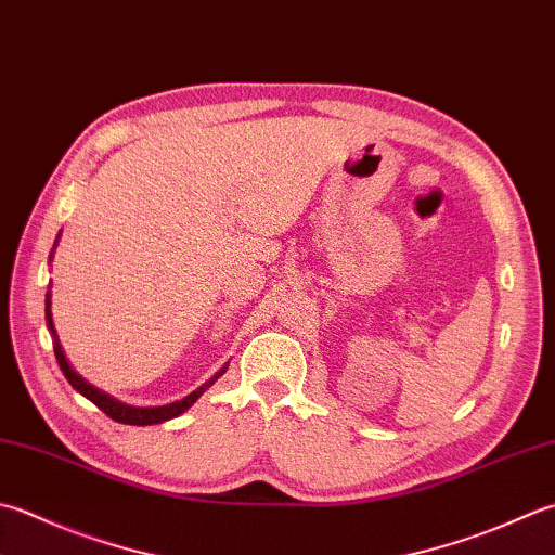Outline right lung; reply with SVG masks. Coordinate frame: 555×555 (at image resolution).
<instances>
[{
	"instance_id": "add662e5",
	"label": "right lung",
	"mask_w": 555,
	"mask_h": 555,
	"mask_svg": "<svg viewBox=\"0 0 555 555\" xmlns=\"http://www.w3.org/2000/svg\"><path fill=\"white\" fill-rule=\"evenodd\" d=\"M60 237V235H57ZM57 245V243H54ZM46 320H48V327L52 330V334H54V327H52V314H50V293H48V298H46ZM54 339H57V336H54ZM54 358H57V363H60V367H62V373H64V377L69 379L72 383V387L76 389V392H81L86 399H91L93 404L103 411L105 416H111L113 421H117V423H127V426H151V423H163V421H168V418H176V416H180L182 411H188L194 401H197L206 389H209L216 379H219L223 373H225V367L228 365H223L219 373H216L209 383H204L199 389H194L192 395H188L184 399H180V401H172V404H166V406H146V409H141V406H127V404H119V401H115L113 397H107L105 392H98L95 387H91L89 383H86V379H81L79 375H76L72 367H69V363H67V358H64V353H62V346H60V341H54Z\"/></svg>"
}]
</instances>
